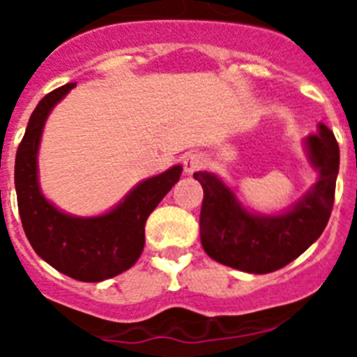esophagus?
Listing matches in <instances>:
<instances>
[{
  "label": "esophagus",
  "mask_w": 357,
  "mask_h": 357,
  "mask_svg": "<svg viewBox=\"0 0 357 357\" xmlns=\"http://www.w3.org/2000/svg\"><path fill=\"white\" fill-rule=\"evenodd\" d=\"M204 164H206V159H204L200 153H188V155L184 157V169L188 175L204 168Z\"/></svg>",
  "instance_id": "obj_1"
}]
</instances>
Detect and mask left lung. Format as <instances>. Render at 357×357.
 Here are the masks:
<instances>
[{
    "mask_svg": "<svg viewBox=\"0 0 357 357\" xmlns=\"http://www.w3.org/2000/svg\"><path fill=\"white\" fill-rule=\"evenodd\" d=\"M304 148L318 181L293 206L275 214L247 209L216 173H195L204 188L202 247L211 259L241 272L270 273L295 261L320 238L333 211L340 148L324 123L317 134L305 137Z\"/></svg>",
    "mask_w": 357,
    "mask_h": 357,
    "instance_id": "1",
    "label": "left lung"
}]
</instances>
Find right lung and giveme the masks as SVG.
Instances as JSON below:
<instances>
[{
	"instance_id": "1",
	"label": "right lung",
	"mask_w": 357,
	"mask_h": 357,
	"mask_svg": "<svg viewBox=\"0 0 357 357\" xmlns=\"http://www.w3.org/2000/svg\"><path fill=\"white\" fill-rule=\"evenodd\" d=\"M77 84H66L44 96L31 112L15 155V193L24 234L40 259L82 282L110 279L139 259L144 223L169 189L178 182L182 166L144 178L112 209L98 216H75L44 197L39 184V146L53 107Z\"/></svg>"
}]
</instances>
